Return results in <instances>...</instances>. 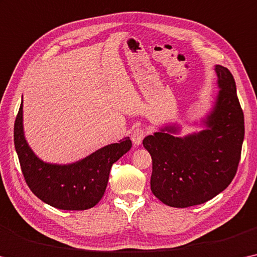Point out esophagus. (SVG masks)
<instances>
[{
  "instance_id": "obj_1",
  "label": "esophagus",
  "mask_w": 257,
  "mask_h": 257,
  "mask_svg": "<svg viewBox=\"0 0 257 257\" xmlns=\"http://www.w3.org/2000/svg\"><path fill=\"white\" fill-rule=\"evenodd\" d=\"M145 136H146V131L144 128L138 127L137 130H134L132 136H131V139L133 141L134 146H140L142 140H144Z\"/></svg>"
}]
</instances>
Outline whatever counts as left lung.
<instances>
[{
  "mask_svg": "<svg viewBox=\"0 0 257 257\" xmlns=\"http://www.w3.org/2000/svg\"><path fill=\"white\" fill-rule=\"evenodd\" d=\"M215 71L219 90L203 119L206 130L177 137L179 126L168 125L142 141L153 161L152 192L167 206L187 208L207 202L236 173L244 137L243 112L232 73L222 65Z\"/></svg>",
  "mask_w": 257,
  "mask_h": 257,
  "instance_id": "left-lung-1",
  "label": "left lung"
}]
</instances>
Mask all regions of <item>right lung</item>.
Returning a JSON list of instances; mask_svg holds the SVG:
<instances>
[{"label": "right lung", "mask_w": 257, "mask_h": 257, "mask_svg": "<svg viewBox=\"0 0 257 257\" xmlns=\"http://www.w3.org/2000/svg\"><path fill=\"white\" fill-rule=\"evenodd\" d=\"M14 140L27 186L43 202L62 210H86L95 206L104 194L112 164L132 147L127 137L74 163H46L35 155L24 136L23 101L15 120Z\"/></svg>", "instance_id": "right-lung-1"}]
</instances>
